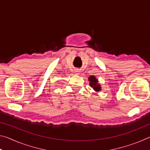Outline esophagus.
I'll return each mask as SVG.
<instances>
[{"label": "esophagus", "instance_id": "1", "mask_svg": "<svg viewBox=\"0 0 150 150\" xmlns=\"http://www.w3.org/2000/svg\"><path fill=\"white\" fill-rule=\"evenodd\" d=\"M74 73H75V75H79L80 71L79 70V69H75V71H74Z\"/></svg>", "mask_w": 150, "mask_h": 150}]
</instances>
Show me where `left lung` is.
I'll use <instances>...</instances> for the list:
<instances>
[{
    "mask_svg": "<svg viewBox=\"0 0 150 150\" xmlns=\"http://www.w3.org/2000/svg\"><path fill=\"white\" fill-rule=\"evenodd\" d=\"M88 81H89V85L91 87L93 88V90L95 91L96 93L99 92L101 91V85L98 83V81L97 79L96 78L95 76L91 75L88 77Z\"/></svg>",
    "mask_w": 150,
    "mask_h": 150,
    "instance_id": "left-lung-1",
    "label": "left lung"
}]
</instances>
